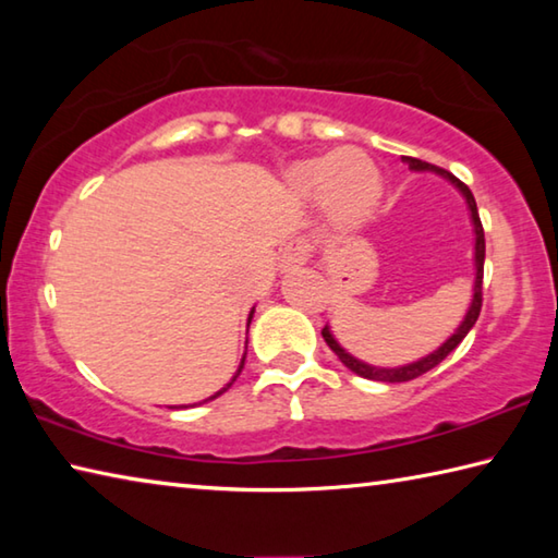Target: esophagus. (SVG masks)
<instances>
[{"instance_id": "obj_1", "label": "esophagus", "mask_w": 558, "mask_h": 558, "mask_svg": "<svg viewBox=\"0 0 558 558\" xmlns=\"http://www.w3.org/2000/svg\"><path fill=\"white\" fill-rule=\"evenodd\" d=\"M307 256H310V243L307 241H292L290 245H286V251H282V256H280L282 272L305 266Z\"/></svg>"}]
</instances>
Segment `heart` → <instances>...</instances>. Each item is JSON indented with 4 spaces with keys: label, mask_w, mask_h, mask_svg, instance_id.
<instances>
[{
    "label": "heart",
    "mask_w": 558,
    "mask_h": 558,
    "mask_svg": "<svg viewBox=\"0 0 558 558\" xmlns=\"http://www.w3.org/2000/svg\"><path fill=\"white\" fill-rule=\"evenodd\" d=\"M290 184L310 202L327 204L339 226H362L384 196V177L369 155L359 149L307 159L290 169Z\"/></svg>",
    "instance_id": "heart-1"
}]
</instances>
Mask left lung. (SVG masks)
Returning <instances> with one entry per match:
<instances>
[{"label":"left lung","mask_w":558,"mask_h":558,"mask_svg":"<svg viewBox=\"0 0 558 558\" xmlns=\"http://www.w3.org/2000/svg\"><path fill=\"white\" fill-rule=\"evenodd\" d=\"M403 162L409 165L411 172H430V174H438L450 182L452 186L458 189L462 199L468 204V214H470V223H472V233H475V241H472V266H475V280H472V298H470V305L465 310V317L460 319V325L452 329L448 335L446 342L440 347L433 349L426 356L415 359V362L409 364H401V366H376V364H366L362 359H356L354 354H349L347 349L337 342L332 329L329 325L323 329V337L325 342L329 344V349L339 356V362H342L349 372H354L356 376H362V379H372V381H386V384H399V381H411L415 376H423L426 372H430L433 366H438L442 359H446L452 349H456L462 339L468 337V332L472 327H475L477 317H480V307H483V270H485V231H483V223H480V214H477V204H475V196H472L470 189L460 182L458 177H452L446 169H440L436 165H428L423 162V159H415V157H403Z\"/></svg>","instance_id":"1"}]
</instances>
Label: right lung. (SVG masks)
Masks as SVG:
<instances>
[{
  "instance_id": "1",
  "label": "right lung",
  "mask_w": 558,
  "mask_h": 558,
  "mask_svg": "<svg viewBox=\"0 0 558 558\" xmlns=\"http://www.w3.org/2000/svg\"><path fill=\"white\" fill-rule=\"evenodd\" d=\"M253 313H256V307H251V313H248V325H251V319H253ZM243 362H245V352H243V356H241V364H239V369H235V374L231 376V381H229V384H226V386H223V389H219V391H216L214 396H209V399H204V401H199V403H206V401H214V399H216V396H221L223 391H229V389H231V386H233V381H235V379H239V374L243 372Z\"/></svg>"
}]
</instances>
